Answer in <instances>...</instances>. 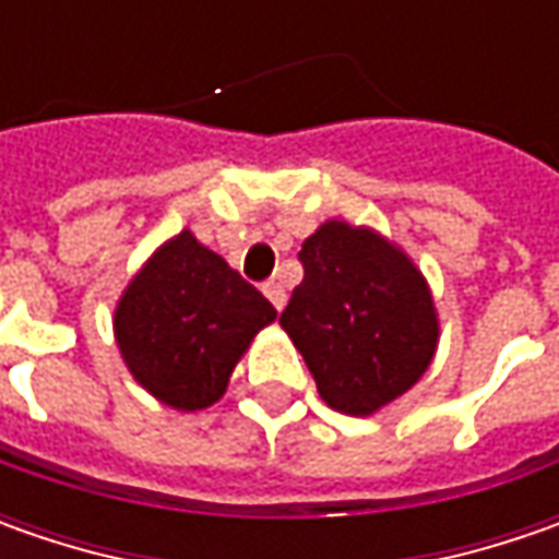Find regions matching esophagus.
<instances>
[{"mask_svg": "<svg viewBox=\"0 0 559 559\" xmlns=\"http://www.w3.org/2000/svg\"><path fill=\"white\" fill-rule=\"evenodd\" d=\"M264 295H267L270 305H273L276 311H283V308H286V286H283L280 280H270V283H264Z\"/></svg>", "mask_w": 559, "mask_h": 559, "instance_id": "34e87169", "label": "esophagus"}]
</instances>
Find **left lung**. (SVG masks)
<instances>
[{"label": "left lung", "instance_id": "1", "mask_svg": "<svg viewBox=\"0 0 559 559\" xmlns=\"http://www.w3.org/2000/svg\"><path fill=\"white\" fill-rule=\"evenodd\" d=\"M305 280L283 330L301 352L320 397L370 417L401 397L439 345V313L414 261L367 226L326 221L298 251Z\"/></svg>", "mask_w": 559, "mask_h": 559}]
</instances>
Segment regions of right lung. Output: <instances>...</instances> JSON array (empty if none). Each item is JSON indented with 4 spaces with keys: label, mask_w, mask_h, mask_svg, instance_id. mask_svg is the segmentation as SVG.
Returning <instances> with one entry per match:
<instances>
[{
    "label": "right lung",
    "mask_w": 559,
    "mask_h": 559,
    "mask_svg": "<svg viewBox=\"0 0 559 559\" xmlns=\"http://www.w3.org/2000/svg\"><path fill=\"white\" fill-rule=\"evenodd\" d=\"M276 308L189 229L167 239L130 280L115 311L123 364L177 411L211 407Z\"/></svg>",
    "instance_id": "obj_1"
}]
</instances>
